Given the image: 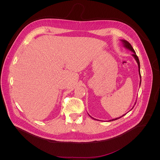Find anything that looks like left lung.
<instances>
[{
    "instance_id": "obj_1",
    "label": "left lung",
    "mask_w": 160,
    "mask_h": 160,
    "mask_svg": "<svg viewBox=\"0 0 160 160\" xmlns=\"http://www.w3.org/2000/svg\"><path fill=\"white\" fill-rule=\"evenodd\" d=\"M121 41V42H122V45H123V47H124L125 48H126L127 49H128V50H131V52H133V53L132 54V55L133 56V57L135 58V60H136V61L137 62V64H138V74H139V76H140V84H141V75H140V62H139V60H138V57L137 56V55H136V52H135V50H134V48H133V47H132V46L131 45V44L129 42H128L127 41H126V40H124V39H121V40H120ZM136 104V102H135V103H134V105ZM134 105L133 106V107H132V108L131 110H132V109H133V108L134 107ZM130 110V111H131ZM129 111V112H130ZM125 114H124L123 115H122L121 116H120V117H119V118H114V119H111V120H109V121H114V120H116V119H119V118H121V117H122V116H124ZM90 116V115H89ZM90 117H91L92 119H95V120H98V119H95V118H92V116H90Z\"/></svg>"
}]
</instances>
